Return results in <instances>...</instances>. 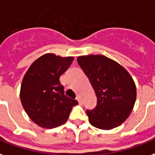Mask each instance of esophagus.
<instances>
[{
    "mask_svg": "<svg viewBox=\"0 0 155 155\" xmlns=\"http://www.w3.org/2000/svg\"><path fill=\"white\" fill-rule=\"evenodd\" d=\"M76 100H77V101H79V103H80V105H82V101H81V98H80V96L76 97Z\"/></svg>",
    "mask_w": 155,
    "mask_h": 155,
    "instance_id": "obj_1",
    "label": "esophagus"
}]
</instances>
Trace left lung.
Returning a JSON list of instances; mask_svg holds the SVG:
<instances>
[{
    "label": "left lung",
    "mask_w": 155,
    "mask_h": 155,
    "mask_svg": "<svg viewBox=\"0 0 155 155\" xmlns=\"http://www.w3.org/2000/svg\"><path fill=\"white\" fill-rule=\"evenodd\" d=\"M96 93L97 106L86 110L93 127L110 130L127 120L135 104L137 89L129 73L114 60L104 55L78 57Z\"/></svg>",
    "instance_id": "obj_1"
}]
</instances>
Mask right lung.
<instances>
[{"instance_id":"1","label":"right lung","mask_w":155,"mask_h":155,"mask_svg":"<svg viewBox=\"0 0 155 155\" xmlns=\"http://www.w3.org/2000/svg\"><path fill=\"white\" fill-rule=\"evenodd\" d=\"M73 60V57L44 54L31 65L23 77L21 102L29 118L40 127L50 129L63 124L78 104L65 95L59 80Z\"/></svg>"}]
</instances>
